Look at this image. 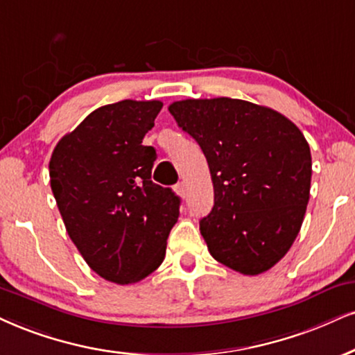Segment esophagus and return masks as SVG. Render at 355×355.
Listing matches in <instances>:
<instances>
[{
  "instance_id": "34e87169",
  "label": "esophagus",
  "mask_w": 355,
  "mask_h": 355,
  "mask_svg": "<svg viewBox=\"0 0 355 355\" xmlns=\"http://www.w3.org/2000/svg\"><path fill=\"white\" fill-rule=\"evenodd\" d=\"M174 191H176V194L181 196V198H186L187 196V189H186L184 182H178V184L174 186Z\"/></svg>"
}]
</instances>
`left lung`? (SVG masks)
<instances>
[{"label":"left lung","instance_id":"obj_1","mask_svg":"<svg viewBox=\"0 0 355 355\" xmlns=\"http://www.w3.org/2000/svg\"><path fill=\"white\" fill-rule=\"evenodd\" d=\"M179 128L199 143L214 184L200 224L209 252L243 275L277 265L298 237L311 187V151L298 126L239 98L169 105Z\"/></svg>","mask_w":355,"mask_h":355}]
</instances>
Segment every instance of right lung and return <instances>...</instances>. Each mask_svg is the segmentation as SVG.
<instances>
[{
	"label": "right lung",
	"mask_w": 355,
	"mask_h": 355,
	"mask_svg": "<svg viewBox=\"0 0 355 355\" xmlns=\"http://www.w3.org/2000/svg\"><path fill=\"white\" fill-rule=\"evenodd\" d=\"M163 103L105 105L60 138L51 189L69 237L95 273L137 283L163 263L181 199L151 181L156 150L144 146Z\"/></svg>",
	"instance_id": "add662e5"
}]
</instances>
